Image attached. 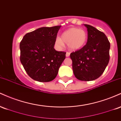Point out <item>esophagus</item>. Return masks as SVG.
<instances>
[{"label":"esophagus","instance_id":"obj_1","mask_svg":"<svg viewBox=\"0 0 121 121\" xmlns=\"http://www.w3.org/2000/svg\"><path fill=\"white\" fill-rule=\"evenodd\" d=\"M69 56H70V53L67 52L66 53V57H69Z\"/></svg>","mask_w":121,"mask_h":121}]
</instances>
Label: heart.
Wrapping results in <instances>:
<instances>
[{
    "label": "heart",
    "instance_id": "1",
    "mask_svg": "<svg viewBox=\"0 0 121 121\" xmlns=\"http://www.w3.org/2000/svg\"><path fill=\"white\" fill-rule=\"evenodd\" d=\"M87 34L84 30L72 27L64 31L61 37H57L55 43L57 46L62 47L64 43L68 44L71 51H77L85 46L87 40Z\"/></svg>",
    "mask_w": 121,
    "mask_h": 121
}]
</instances>
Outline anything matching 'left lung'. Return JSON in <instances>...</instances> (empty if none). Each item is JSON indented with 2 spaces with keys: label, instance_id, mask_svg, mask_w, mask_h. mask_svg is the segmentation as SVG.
<instances>
[{
  "label": "left lung",
  "instance_id": "left-lung-1",
  "mask_svg": "<svg viewBox=\"0 0 121 121\" xmlns=\"http://www.w3.org/2000/svg\"><path fill=\"white\" fill-rule=\"evenodd\" d=\"M87 40L80 50L70 53L75 77L81 81H90L98 78L109 63L110 44L102 32L88 24Z\"/></svg>",
  "mask_w": 121,
  "mask_h": 121
}]
</instances>
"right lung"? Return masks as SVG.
Returning a JSON list of instances; mask_svg holds the SVG:
<instances>
[{
	"instance_id": "add662e5",
	"label": "right lung",
	"mask_w": 121,
	"mask_h": 121,
	"mask_svg": "<svg viewBox=\"0 0 121 121\" xmlns=\"http://www.w3.org/2000/svg\"><path fill=\"white\" fill-rule=\"evenodd\" d=\"M61 27L40 28L27 33L21 41V63L28 76L35 81L54 80L65 59L66 52H58L54 48Z\"/></svg>"
}]
</instances>
